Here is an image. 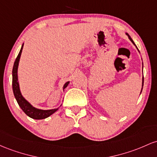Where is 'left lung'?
Wrapping results in <instances>:
<instances>
[{"mask_svg": "<svg viewBox=\"0 0 157 157\" xmlns=\"http://www.w3.org/2000/svg\"><path fill=\"white\" fill-rule=\"evenodd\" d=\"M126 34H127V35H128V38H129V39L131 40V41H132V43H133V44H134V45H136V44H134V42H133V40H132V38H131V36H129V35H128V33H126ZM143 83H144V78H142V87H143ZM141 92H142V91H141Z\"/></svg>", "mask_w": 157, "mask_h": 157, "instance_id": "obj_1", "label": "left lung"}]
</instances>
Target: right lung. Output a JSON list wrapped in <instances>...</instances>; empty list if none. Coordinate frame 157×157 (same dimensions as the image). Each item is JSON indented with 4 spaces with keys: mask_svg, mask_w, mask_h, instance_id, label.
<instances>
[{
    "mask_svg": "<svg viewBox=\"0 0 157 157\" xmlns=\"http://www.w3.org/2000/svg\"><path fill=\"white\" fill-rule=\"evenodd\" d=\"M23 44L21 49L20 52H19L18 55H17L16 59H15V63L13 65V69H12V90H13L14 96H15V98H16L17 104L20 106L21 108L22 109V110L24 111L28 117H29L32 119H43L45 118H47L50 117V115H52V113H54L57 109H52V110H39V109H37L33 107L22 96L21 93L20 89H19V84L17 82V67H18V63L19 60H20L21 55V52L23 50ZM69 82H67V83H65L64 85L63 89L66 88L67 87Z\"/></svg>",
    "mask_w": 157,
    "mask_h": 157,
    "instance_id": "add662e5",
    "label": "right lung"
}]
</instances>
